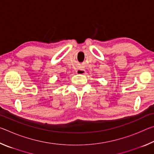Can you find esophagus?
I'll list each match as a JSON object with an SVG mask.
<instances>
[{"label":"esophagus","mask_w":154,"mask_h":154,"mask_svg":"<svg viewBox=\"0 0 154 154\" xmlns=\"http://www.w3.org/2000/svg\"><path fill=\"white\" fill-rule=\"evenodd\" d=\"M85 70L83 69H78L77 71V74H82V75H83L85 74Z\"/></svg>","instance_id":"esophagus-1"}]
</instances>
